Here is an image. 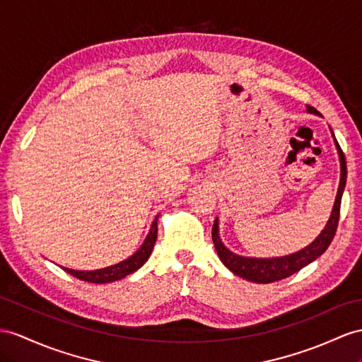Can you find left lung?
Segmentation results:
<instances>
[{
  "label": "left lung",
  "instance_id": "obj_1",
  "mask_svg": "<svg viewBox=\"0 0 362 362\" xmlns=\"http://www.w3.org/2000/svg\"><path fill=\"white\" fill-rule=\"evenodd\" d=\"M305 111H308L309 115L321 116L320 111H317L313 107H309V105L305 107ZM330 133H332L333 142H335L337 151H338L341 174H339V185H338L335 203H333V208H332L330 217L327 220L326 226H324L320 235L315 238L310 245L300 249V251H296L289 255H283V257L257 258V257L238 255L225 246V243L221 242V238H220V228H218V217H217L214 221V226H212V242H214L216 251H217V255L221 260V263H223L234 275L242 276L247 281L258 283V284L274 283L278 280H283V278L291 276L295 272H298L300 269H303L304 266L310 264L312 262L317 260L321 254L326 252V249L332 243V240H333V237H335V233H337V226H338V220H339L341 197H342V192H344L346 179H347V166H346L344 153L341 151V148L335 139V134H333V132H332V128H330Z\"/></svg>",
  "mask_w": 362,
  "mask_h": 362
}]
</instances>
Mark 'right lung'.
<instances>
[{"instance_id": "1", "label": "right lung", "mask_w": 362, "mask_h": 362, "mask_svg": "<svg viewBox=\"0 0 362 362\" xmlns=\"http://www.w3.org/2000/svg\"><path fill=\"white\" fill-rule=\"evenodd\" d=\"M157 220H159V216H156L154 221L151 223L150 230L144 240L142 246L137 249V251L129 255L127 260L119 262L116 264H111L108 267H102V269L96 271H76V269H70V267H64L61 266L64 271L67 274L79 278L82 281H88V283H96V284H104V283H111V281H117L122 280L127 275L136 272L137 269L146 263L148 258H150L153 247L156 245L157 240Z\"/></svg>"}]
</instances>
